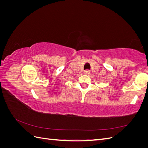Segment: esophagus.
Segmentation results:
<instances>
[{
	"mask_svg": "<svg viewBox=\"0 0 148 148\" xmlns=\"http://www.w3.org/2000/svg\"><path fill=\"white\" fill-rule=\"evenodd\" d=\"M89 73H90V71H89V70H86L84 71V74L89 75Z\"/></svg>",
	"mask_w": 148,
	"mask_h": 148,
	"instance_id": "esophagus-1",
	"label": "esophagus"
}]
</instances>
